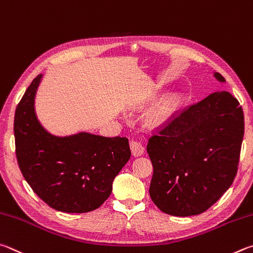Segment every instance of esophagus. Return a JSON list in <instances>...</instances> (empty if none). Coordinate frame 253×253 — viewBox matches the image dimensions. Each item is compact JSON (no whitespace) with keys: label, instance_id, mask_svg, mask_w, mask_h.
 <instances>
[{"label":"esophagus","instance_id":"34e87169","mask_svg":"<svg viewBox=\"0 0 253 253\" xmlns=\"http://www.w3.org/2000/svg\"><path fill=\"white\" fill-rule=\"evenodd\" d=\"M130 148H131V152L134 157L142 156L144 152V147H143V144L140 142V141L132 140L130 142Z\"/></svg>","mask_w":253,"mask_h":253}]
</instances>
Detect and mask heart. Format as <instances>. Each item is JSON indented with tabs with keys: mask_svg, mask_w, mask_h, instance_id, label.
Segmentation results:
<instances>
[{
	"mask_svg": "<svg viewBox=\"0 0 253 253\" xmlns=\"http://www.w3.org/2000/svg\"><path fill=\"white\" fill-rule=\"evenodd\" d=\"M170 112L171 104L168 101H165L150 111L148 114V120L152 126H160L169 117Z\"/></svg>",
	"mask_w": 253,
	"mask_h": 253,
	"instance_id": "1",
	"label": "heart"
}]
</instances>
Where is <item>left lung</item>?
Returning a JSON list of instances; mask_svg holds the SVG:
<instances>
[{
  "instance_id": "left-lung-1",
  "label": "left lung",
  "mask_w": 253,
  "mask_h": 253,
  "mask_svg": "<svg viewBox=\"0 0 253 253\" xmlns=\"http://www.w3.org/2000/svg\"><path fill=\"white\" fill-rule=\"evenodd\" d=\"M214 78L225 82L218 72ZM243 134L242 108L227 91L212 93L172 119L147 145L154 205L175 216L207 211L236 178Z\"/></svg>"
}]
</instances>
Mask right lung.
I'll return each instance as SVG.
<instances>
[{
    "mask_svg": "<svg viewBox=\"0 0 253 253\" xmlns=\"http://www.w3.org/2000/svg\"><path fill=\"white\" fill-rule=\"evenodd\" d=\"M43 75L26 88L14 117L15 153L26 182L53 209L84 213L102 206L115 176L129 161V140L80 132L56 136L39 122L35 93Z\"/></svg>",
    "mask_w": 253,
    "mask_h": 253,
    "instance_id": "obj_1",
    "label": "right lung"
}]
</instances>
